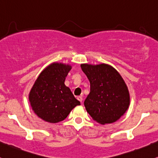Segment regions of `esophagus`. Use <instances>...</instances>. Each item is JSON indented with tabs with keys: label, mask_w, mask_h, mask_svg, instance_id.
<instances>
[{
	"label": "esophagus",
	"mask_w": 158,
	"mask_h": 158,
	"mask_svg": "<svg viewBox=\"0 0 158 158\" xmlns=\"http://www.w3.org/2000/svg\"><path fill=\"white\" fill-rule=\"evenodd\" d=\"M77 100L80 101V102L82 103V102H83V97H82V95H80V96H77Z\"/></svg>",
	"instance_id": "34e87169"
}]
</instances>
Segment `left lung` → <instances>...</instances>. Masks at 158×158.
Returning a JSON list of instances; mask_svg holds the SVG:
<instances>
[{"mask_svg": "<svg viewBox=\"0 0 158 158\" xmlns=\"http://www.w3.org/2000/svg\"><path fill=\"white\" fill-rule=\"evenodd\" d=\"M90 83V93L84 101L86 111L101 125L116 122L130 105V94L121 74L112 65L81 64Z\"/></svg>", "mask_w": 158, "mask_h": 158, "instance_id": "left-lung-1", "label": "left lung"}]
</instances>
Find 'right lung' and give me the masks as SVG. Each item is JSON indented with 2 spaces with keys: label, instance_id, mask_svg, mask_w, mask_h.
Wrapping results in <instances>:
<instances>
[{
  "label": "right lung",
  "instance_id": "right-lung-1",
  "mask_svg": "<svg viewBox=\"0 0 158 158\" xmlns=\"http://www.w3.org/2000/svg\"><path fill=\"white\" fill-rule=\"evenodd\" d=\"M72 65L63 63H51L42 70L30 91L32 110L38 117L49 123H57L68 116L81 102L65 85Z\"/></svg>",
  "mask_w": 158,
  "mask_h": 158
}]
</instances>
